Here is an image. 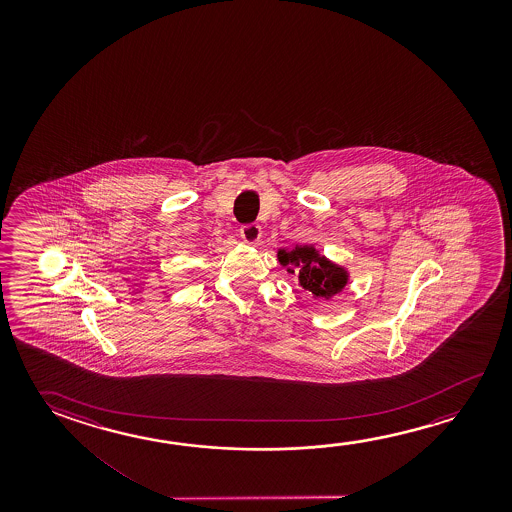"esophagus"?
I'll return each instance as SVG.
<instances>
[{
    "label": "esophagus",
    "mask_w": 512,
    "mask_h": 512,
    "mask_svg": "<svg viewBox=\"0 0 512 512\" xmlns=\"http://www.w3.org/2000/svg\"><path fill=\"white\" fill-rule=\"evenodd\" d=\"M241 237H243L244 243H248V244L259 243V239H260L259 225H255V223H252V225H244V227L241 228Z\"/></svg>",
    "instance_id": "esophagus-1"
}]
</instances>
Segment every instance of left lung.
<instances>
[{"label":"left lung","instance_id":"1","mask_svg":"<svg viewBox=\"0 0 512 512\" xmlns=\"http://www.w3.org/2000/svg\"><path fill=\"white\" fill-rule=\"evenodd\" d=\"M277 259L289 275L298 277V285L314 298L332 300L350 284V269L328 259L314 244H294L278 248Z\"/></svg>","mask_w":512,"mask_h":512}]
</instances>
